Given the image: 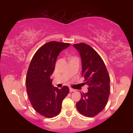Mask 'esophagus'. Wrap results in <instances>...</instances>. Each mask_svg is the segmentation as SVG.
Masks as SVG:
<instances>
[{"label":"esophagus","instance_id":"1","mask_svg":"<svg viewBox=\"0 0 133 133\" xmlns=\"http://www.w3.org/2000/svg\"><path fill=\"white\" fill-rule=\"evenodd\" d=\"M69 91L70 92H75L76 89H72V88H69Z\"/></svg>","mask_w":133,"mask_h":133}]
</instances>
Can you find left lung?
I'll return each instance as SVG.
<instances>
[{
	"mask_svg": "<svg viewBox=\"0 0 133 133\" xmlns=\"http://www.w3.org/2000/svg\"><path fill=\"white\" fill-rule=\"evenodd\" d=\"M82 61V76L88 92L81 93L76 103L77 111L82 115L94 117L103 110L110 94V77L106 65L94 49L85 43L74 44Z\"/></svg>",
	"mask_w": 133,
	"mask_h": 133,
	"instance_id": "1",
	"label": "left lung"
}]
</instances>
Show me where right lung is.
I'll use <instances>...</instances> for the list:
<instances>
[{
	"label": "right lung",
	"mask_w": 133,
	"mask_h": 133,
	"mask_svg": "<svg viewBox=\"0 0 133 133\" xmlns=\"http://www.w3.org/2000/svg\"><path fill=\"white\" fill-rule=\"evenodd\" d=\"M71 45L51 41L44 44L34 55L27 71L25 83L32 106L39 114L51 118L60 113L62 102L69 94L68 86L61 89L52 84L58 55Z\"/></svg>",
	"instance_id": "1"
}]
</instances>
